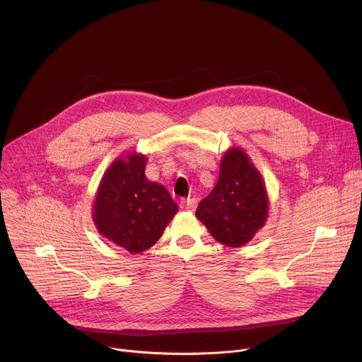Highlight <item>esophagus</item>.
<instances>
[{
    "mask_svg": "<svg viewBox=\"0 0 362 362\" xmlns=\"http://www.w3.org/2000/svg\"><path fill=\"white\" fill-rule=\"evenodd\" d=\"M182 206H183V209H186V211H189V212H193V211L196 209V206H197V200H196L194 197L187 199V200H183V202H182Z\"/></svg>",
    "mask_w": 362,
    "mask_h": 362,
    "instance_id": "34e87169",
    "label": "esophagus"
}]
</instances>
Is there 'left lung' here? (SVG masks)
I'll list each match as a JSON object with an SVG mask.
<instances>
[{"instance_id": "8db88e82", "label": "left lung", "mask_w": 362, "mask_h": 362, "mask_svg": "<svg viewBox=\"0 0 362 362\" xmlns=\"http://www.w3.org/2000/svg\"><path fill=\"white\" fill-rule=\"evenodd\" d=\"M269 197L261 172L242 148L229 147L221 159L219 179L196 211V218L222 245L240 247L262 229Z\"/></svg>"}]
</instances>
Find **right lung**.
Listing matches in <instances>:
<instances>
[{"instance_id":"right-lung-1","label":"right lung","mask_w":362,"mask_h":362,"mask_svg":"<svg viewBox=\"0 0 362 362\" xmlns=\"http://www.w3.org/2000/svg\"><path fill=\"white\" fill-rule=\"evenodd\" d=\"M146 154L139 151L115 159L93 202L91 216L98 233L130 253H141L156 243L179 211L166 187L146 177Z\"/></svg>"}]
</instances>
